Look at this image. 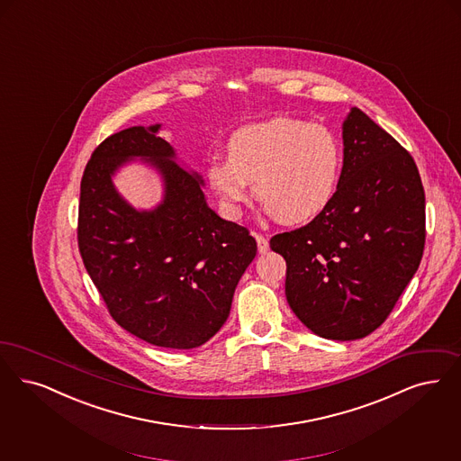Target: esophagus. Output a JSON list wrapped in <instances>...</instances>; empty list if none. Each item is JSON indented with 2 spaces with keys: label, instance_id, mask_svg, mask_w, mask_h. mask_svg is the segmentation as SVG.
I'll use <instances>...</instances> for the list:
<instances>
[{
  "label": "esophagus",
  "instance_id": "obj_1",
  "mask_svg": "<svg viewBox=\"0 0 461 461\" xmlns=\"http://www.w3.org/2000/svg\"><path fill=\"white\" fill-rule=\"evenodd\" d=\"M256 240H258V254H266L267 250H269V241L266 237H262V235H256Z\"/></svg>",
  "mask_w": 461,
  "mask_h": 461
}]
</instances>
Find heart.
<instances>
[{"instance_id": "1", "label": "heart", "mask_w": 461, "mask_h": 461, "mask_svg": "<svg viewBox=\"0 0 461 461\" xmlns=\"http://www.w3.org/2000/svg\"><path fill=\"white\" fill-rule=\"evenodd\" d=\"M228 159L207 166V182L222 209L239 218L250 185L269 214L285 224L317 218L339 184L343 150L332 130L295 118H273L237 130Z\"/></svg>"}]
</instances>
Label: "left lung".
<instances>
[{
    "mask_svg": "<svg viewBox=\"0 0 461 461\" xmlns=\"http://www.w3.org/2000/svg\"><path fill=\"white\" fill-rule=\"evenodd\" d=\"M343 169L331 203L269 245L286 260V300L311 331L350 341L375 331L417 273L425 194L410 152L364 111L343 123Z\"/></svg>",
    "mask_w": 461,
    "mask_h": 461,
    "instance_id": "1",
    "label": "left lung"
}]
</instances>
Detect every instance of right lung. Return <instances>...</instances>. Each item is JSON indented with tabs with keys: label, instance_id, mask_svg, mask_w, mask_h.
Segmentation results:
<instances>
[{
	"label": "right lung",
	"instance_id": "right-lung-1",
	"mask_svg": "<svg viewBox=\"0 0 461 461\" xmlns=\"http://www.w3.org/2000/svg\"><path fill=\"white\" fill-rule=\"evenodd\" d=\"M159 127H130L95 148L80 182L77 240L116 324L150 345L188 350L221 330L258 243L207 207L201 176L173 161ZM131 157L164 175L166 199L154 212H135L110 182Z\"/></svg>",
	"mask_w": 461,
	"mask_h": 461
}]
</instances>
